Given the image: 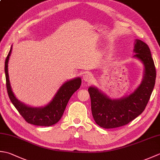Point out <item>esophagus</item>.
<instances>
[{
    "instance_id": "esophagus-1",
    "label": "esophagus",
    "mask_w": 160,
    "mask_h": 160,
    "mask_svg": "<svg viewBox=\"0 0 160 160\" xmlns=\"http://www.w3.org/2000/svg\"><path fill=\"white\" fill-rule=\"evenodd\" d=\"M83 80L87 82H90L93 80V75L90 73H86L84 75Z\"/></svg>"
}]
</instances>
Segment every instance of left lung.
<instances>
[{"instance_id": "left-lung-1", "label": "left lung", "mask_w": 160, "mask_h": 160, "mask_svg": "<svg viewBox=\"0 0 160 160\" xmlns=\"http://www.w3.org/2000/svg\"><path fill=\"white\" fill-rule=\"evenodd\" d=\"M133 56L144 65L143 79L140 85L128 96L111 99L97 87H89L91 111L96 123L104 128H113L127 124L145 109L155 83L156 71L148 46L136 39Z\"/></svg>"}]
</instances>
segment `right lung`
<instances>
[{"label": "right lung", "mask_w": 160, "mask_h": 160, "mask_svg": "<svg viewBox=\"0 0 160 160\" xmlns=\"http://www.w3.org/2000/svg\"><path fill=\"white\" fill-rule=\"evenodd\" d=\"M12 45L5 62L6 86L8 96L13 106L27 122L36 126L49 127L56 124L62 118L68 102L71 96L79 89L82 82L80 77L75 78L62 84L58 90L53 99L44 107H33L29 106L17 99L13 93L8 73V62L11 56Z\"/></svg>", "instance_id": "right-lung-1"}]
</instances>
